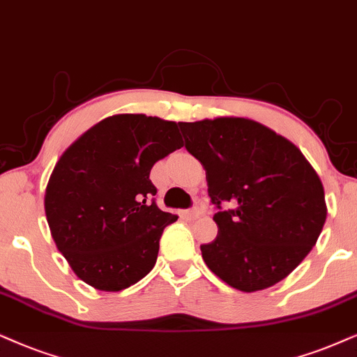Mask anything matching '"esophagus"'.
Here are the masks:
<instances>
[{
  "mask_svg": "<svg viewBox=\"0 0 357 357\" xmlns=\"http://www.w3.org/2000/svg\"><path fill=\"white\" fill-rule=\"evenodd\" d=\"M202 207H199V206H196V207H192V209H189V211H186V218L188 219H199L201 215H202Z\"/></svg>",
  "mask_w": 357,
  "mask_h": 357,
  "instance_id": "1",
  "label": "esophagus"
}]
</instances>
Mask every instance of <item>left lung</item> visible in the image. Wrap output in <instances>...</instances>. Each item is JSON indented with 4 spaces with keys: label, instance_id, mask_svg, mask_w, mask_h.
Instances as JSON below:
<instances>
[{
    "label": "left lung",
    "instance_id": "obj_1",
    "mask_svg": "<svg viewBox=\"0 0 357 357\" xmlns=\"http://www.w3.org/2000/svg\"><path fill=\"white\" fill-rule=\"evenodd\" d=\"M178 125L186 150L204 166L207 192L218 207V237L201 245L211 272L247 293L288 277L326 220L324 189L313 166L259 121L219 116Z\"/></svg>",
    "mask_w": 357,
    "mask_h": 357
}]
</instances>
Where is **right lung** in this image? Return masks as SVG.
<instances>
[{
	"instance_id": "add662e5",
	"label": "right lung",
	"mask_w": 357,
	"mask_h": 357,
	"mask_svg": "<svg viewBox=\"0 0 357 357\" xmlns=\"http://www.w3.org/2000/svg\"><path fill=\"white\" fill-rule=\"evenodd\" d=\"M183 146L174 121L142 114L108 116L59 158L44 209L59 252L80 280L120 291L151 272L166 225L150 171Z\"/></svg>"
}]
</instances>
